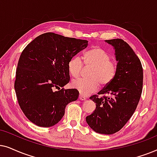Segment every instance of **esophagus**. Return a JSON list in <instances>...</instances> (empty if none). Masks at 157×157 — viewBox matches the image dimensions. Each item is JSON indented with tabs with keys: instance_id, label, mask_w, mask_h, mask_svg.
<instances>
[{
	"instance_id": "34e87169",
	"label": "esophagus",
	"mask_w": 157,
	"mask_h": 157,
	"mask_svg": "<svg viewBox=\"0 0 157 157\" xmlns=\"http://www.w3.org/2000/svg\"><path fill=\"white\" fill-rule=\"evenodd\" d=\"M79 99H80V100H85L87 99V98H85V96H83L82 95H79Z\"/></svg>"
}]
</instances>
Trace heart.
I'll return each instance as SVG.
<instances>
[{
  "instance_id": "1",
  "label": "heart",
  "mask_w": 157,
  "mask_h": 157,
  "mask_svg": "<svg viewBox=\"0 0 157 157\" xmlns=\"http://www.w3.org/2000/svg\"><path fill=\"white\" fill-rule=\"evenodd\" d=\"M83 62L79 56H75L68 62V70L73 77L80 76L83 67L91 66L88 79H77L71 83L72 87L79 91L81 95H88L95 93L100 84L105 85L111 82L116 73L117 65L111 60L110 54L100 47H94L83 54Z\"/></svg>"
}]
</instances>
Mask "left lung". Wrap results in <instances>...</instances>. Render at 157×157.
I'll return each instance as SVG.
<instances>
[{"instance_id":"1","label":"left lung","mask_w":157,"mask_h":157,"mask_svg":"<svg viewBox=\"0 0 157 157\" xmlns=\"http://www.w3.org/2000/svg\"><path fill=\"white\" fill-rule=\"evenodd\" d=\"M115 49L117 70L111 82L90 98L96 103L93 113L86 117L88 126L96 133L113 134L128 122L139 103L143 87V68L131 47L121 39L105 40Z\"/></svg>"}]
</instances>
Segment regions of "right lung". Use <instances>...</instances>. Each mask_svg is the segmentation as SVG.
Masks as SVG:
<instances>
[{"mask_svg":"<svg viewBox=\"0 0 157 157\" xmlns=\"http://www.w3.org/2000/svg\"><path fill=\"white\" fill-rule=\"evenodd\" d=\"M87 46V40L49 32L37 36L22 52L14 87L21 109L33 124L54 126L64 116L67 105L77 100L76 89L60 87L70 82L69 61Z\"/></svg>","mask_w":157,"mask_h":157,"instance_id":"obj_1","label":"right lung"}]
</instances>
